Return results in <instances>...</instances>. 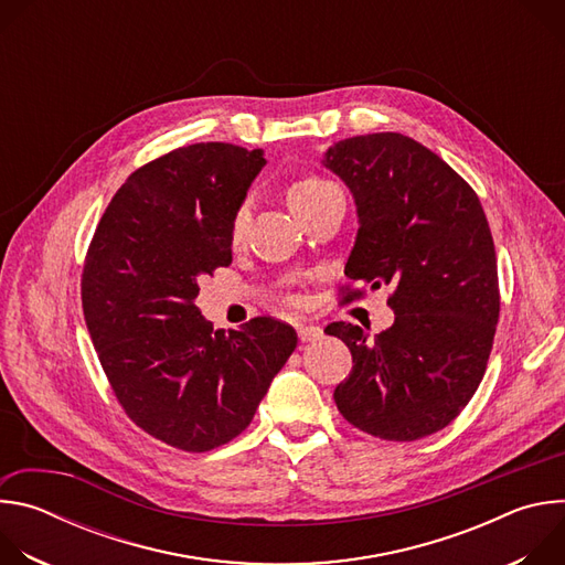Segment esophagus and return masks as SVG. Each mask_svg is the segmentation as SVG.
Masks as SVG:
<instances>
[{
	"mask_svg": "<svg viewBox=\"0 0 565 565\" xmlns=\"http://www.w3.org/2000/svg\"><path fill=\"white\" fill-rule=\"evenodd\" d=\"M297 335H299L301 342H315V340H319L321 335H324V331H321L319 327H312V324H301L297 329Z\"/></svg>",
	"mask_w": 565,
	"mask_h": 565,
	"instance_id": "1",
	"label": "esophagus"
}]
</instances>
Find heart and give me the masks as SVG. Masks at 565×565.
Segmentation results:
<instances>
[{
	"mask_svg": "<svg viewBox=\"0 0 565 565\" xmlns=\"http://www.w3.org/2000/svg\"><path fill=\"white\" fill-rule=\"evenodd\" d=\"M335 185L327 179H319V177H301L297 181L290 183L288 188V203L290 207L303 216L321 196H324L329 190H333ZM246 223H248V205H241L234 214V221H232V238L238 241L241 234H244L246 230Z\"/></svg>",
	"mask_w": 565,
	"mask_h": 565,
	"instance_id": "obj_1",
	"label": "heart"
}]
</instances>
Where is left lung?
<instances>
[{
	"label": "left lung",
	"instance_id": "left-lung-1",
	"mask_svg": "<svg viewBox=\"0 0 565 565\" xmlns=\"http://www.w3.org/2000/svg\"><path fill=\"white\" fill-rule=\"evenodd\" d=\"M321 166L349 188L358 236L344 275L391 284V329L369 335L347 321L353 371L335 405L358 429L409 443L447 427L471 399L499 321L497 250L476 192L445 160L395 131L331 145Z\"/></svg>",
	"mask_w": 565,
	"mask_h": 565
}]
</instances>
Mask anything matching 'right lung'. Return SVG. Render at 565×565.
Masks as SVG:
<instances>
[{"label":"right lung","mask_w":565,"mask_h":565,"mask_svg":"<svg viewBox=\"0 0 565 565\" xmlns=\"http://www.w3.org/2000/svg\"><path fill=\"white\" fill-rule=\"evenodd\" d=\"M266 166L264 149L179 147L136 170L105 210L83 275V308L127 416L183 451L244 431L297 347L292 327L257 317L212 329L199 281L232 264V221Z\"/></svg>","instance_id":"add662e5"}]
</instances>
